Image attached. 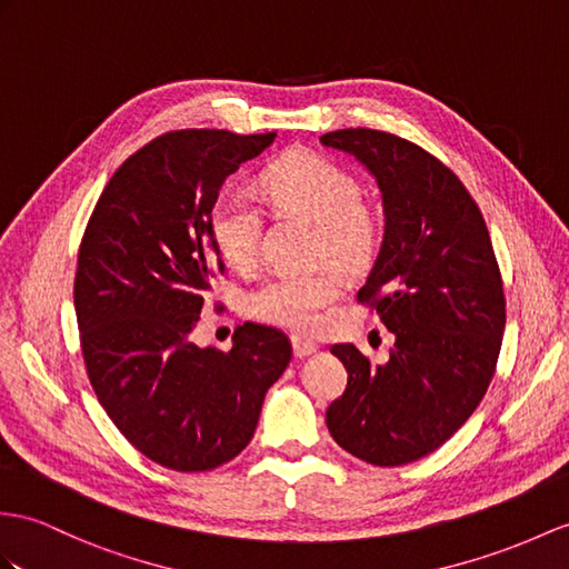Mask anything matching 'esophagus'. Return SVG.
<instances>
[{
  "mask_svg": "<svg viewBox=\"0 0 569 569\" xmlns=\"http://www.w3.org/2000/svg\"><path fill=\"white\" fill-rule=\"evenodd\" d=\"M292 345H295V355L299 359L309 357V355H313L318 350V345L313 340H307V338H301V336H292Z\"/></svg>",
  "mask_w": 569,
  "mask_h": 569,
  "instance_id": "obj_1",
  "label": "esophagus"
}]
</instances>
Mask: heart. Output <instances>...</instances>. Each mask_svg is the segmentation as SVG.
Masks as SVG:
<instances>
[{
	"label": "heart",
	"instance_id": "b5f03b06",
	"mask_svg": "<svg viewBox=\"0 0 569 569\" xmlns=\"http://www.w3.org/2000/svg\"><path fill=\"white\" fill-rule=\"evenodd\" d=\"M262 190L272 204L316 221L318 258L357 268L377 241V219L362 202L359 180L313 151H295L270 163ZM210 231L219 253L233 268H251L258 258L262 212L246 192H221L210 214ZM340 280L330 270L277 272L248 297V311L272 326L309 332L321 313L340 297Z\"/></svg>",
	"mask_w": 569,
	"mask_h": 569
}]
</instances>
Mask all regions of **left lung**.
<instances>
[{
  "instance_id": "obj_1",
  "label": "left lung",
  "mask_w": 569,
  "mask_h": 569,
  "mask_svg": "<svg viewBox=\"0 0 569 569\" xmlns=\"http://www.w3.org/2000/svg\"><path fill=\"white\" fill-rule=\"evenodd\" d=\"M321 144L379 183L383 239L357 301L396 336L381 367L332 345L348 389L326 412L328 432L367 463L403 466L445 445L488 391L507 323L500 266L476 200L429 151L369 128L326 132Z\"/></svg>"
}]
</instances>
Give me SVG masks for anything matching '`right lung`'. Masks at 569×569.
<instances>
[{"mask_svg":"<svg viewBox=\"0 0 569 569\" xmlns=\"http://www.w3.org/2000/svg\"><path fill=\"white\" fill-rule=\"evenodd\" d=\"M277 132L173 130L108 180L79 246L74 309L93 393L130 445L154 463L196 473L239 456L292 342L243 323L231 350L190 332L224 274L210 214L224 180Z\"/></svg>","mask_w":569,"mask_h":569,"instance_id":"add662e5","label":"right lung"}]
</instances>
